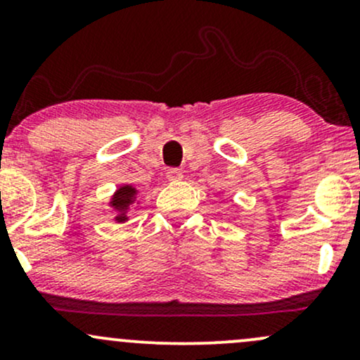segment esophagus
I'll use <instances>...</instances> for the list:
<instances>
[{
    "label": "esophagus",
    "instance_id": "esophagus-1",
    "mask_svg": "<svg viewBox=\"0 0 360 360\" xmlns=\"http://www.w3.org/2000/svg\"><path fill=\"white\" fill-rule=\"evenodd\" d=\"M167 179L169 181H181L183 179V171L177 167H171L167 169Z\"/></svg>",
    "mask_w": 360,
    "mask_h": 360
}]
</instances>
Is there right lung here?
Here are the masks:
<instances>
[{
	"label": "right lung",
	"mask_w": 360,
	"mask_h": 360,
	"mask_svg": "<svg viewBox=\"0 0 360 360\" xmlns=\"http://www.w3.org/2000/svg\"><path fill=\"white\" fill-rule=\"evenodd\" d=\"M135 194H137V189L131 188V186H122V188L118 189L117 193H115V196L111 198V206H113L115 210H118V217L115 218L117 221H125L127 220V208L134 203L135 200Z\"/></svg>",
	"instance_id": "1"
}]
</instances>
